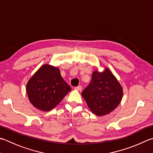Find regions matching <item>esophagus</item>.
<instances>
[{
  "label": "esophagus",
  "mask_w": 153,
  "mask_h": 153,
  "mask_svg": "<svg viewBox=\"0 0 153 153\" xmlns=\"http://www.w3.org/2000/svg\"><path fill=\"white\" fill-rule=\"evenodd\" d=\"M75 89H76V90L81 91V90H82V85H78V86L76 87V88H75Z\"/></svg>",
  "instance_id": "34e87169"
}]
</instances>
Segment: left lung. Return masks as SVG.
I'll use <instances>...</instances> for the list:
<instances>
[{"label": "left lung", "instance_id": "1", "mask_svg": "<svg viewBox=\"0 0 153 153\" xmlns=\"http://www.w3.org/2000/svg\"><path fill=\"white\" fill-rule=\"evenodd\" d=\"M89 109L94 114H109L120 103L123 89L108 68L102 72L95 71L89 84L82 93Z\"/></svg>", "mask_w": 153, "mask_h": 153}]
</instances>
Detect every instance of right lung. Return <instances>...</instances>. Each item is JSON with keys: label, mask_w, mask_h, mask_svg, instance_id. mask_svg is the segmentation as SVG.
Returning a JSON list of instances; mask_svg holds the SVG:
<instances>
[{"label": "right lung", "mask_w": 153, "mask_h": 153, "mask_svg": "<svg viewBox=\"0 0 153 153\" xmlns=\"http://www.w3.org/2000/svg\"><path fill=\"white\" fill-rule=\"evenodd\" d=\"M70 91L59 68L47 64L39 69L26 85L30 101L36 108L44 111L54 108Z\"/></svg>", "instance_id": "add662e5"}]
</instances>
